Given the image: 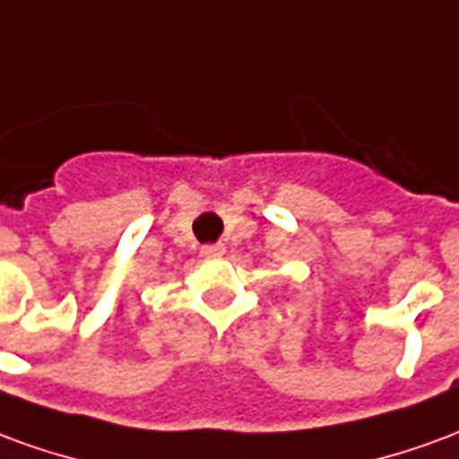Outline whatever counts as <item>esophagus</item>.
I'll return each instance as SVG.
<instances>
[{"mask_svg": "<svg viewBox=\"0 0 459 459\" xmlns=\"http://www.w3.org/2000/svg\"><path fill=\"white\" fill-rule=\"evenodd\" d=\"M223 253H226L223 243H213V246H204V248H201V255H204V258H221Z\"/></svg>", "mask_w": 459, "mask_h": 459, "instance_id": "esophagus-1", "label": "esophagus"}]
</instances>
